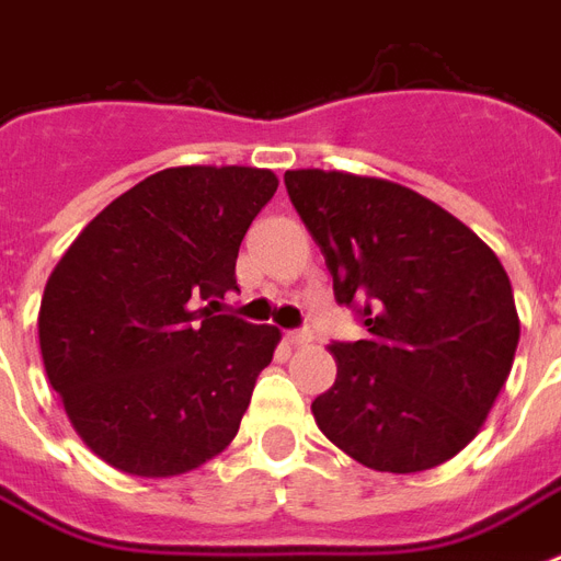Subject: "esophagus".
I'll return each mask as SVG.
<instances>
[{"instance_id":"1","label":"esophagus","mask_w":561,"mask_h":561,"mask_svg":"<svg viewBox=\"0 0 561 561\" xmlns=\"http://www.w3.org/2000/svg\"><path fill=\"white\" fill-rule=\"evenodd\" d=\"M285 337H288L290 346H308L311 343V332H288Z\"/></svg>"}]
</instances>
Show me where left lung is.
Listing matches in <instances>:
<instances>
[{
	"label": "left lung",
	"mask_w": 561,
	"mask_h": 561,
	"mask_svg": "<svg viewBox=\"0 0 561 561\" xmlns=\"http://www.w3.org/2000/svg\"><path fill=\"white\" fill-rule=\"evenodd\" d=\"M290 203L367 341L332 343L337 378L311 404L352 460L410 474L478 436L513 369L522 320L504 264L419 192L346 171H285Z\"/></svg>",
	"instance_id": "1"
}]
</instances>
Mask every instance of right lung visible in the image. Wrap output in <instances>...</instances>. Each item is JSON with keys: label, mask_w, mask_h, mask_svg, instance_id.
<instances>
[{"label": "right lung", "mask_w": 561, "mask_h": 561, "mask_svg": "<svg viewBox=\"0 0 561 561\" xmlns=\"http://www.w3.org/2000/svg\"><path fill=\"white\" fill-rule=\"evenodd\" d=\"M276 186L247 165L157 171L104 206L48 276L37 317L48 383L113 469L174 478L236 439L282 332L211 306L238 290V247Z\"/></svg>", "instance_id": "1"}]
</instances>
